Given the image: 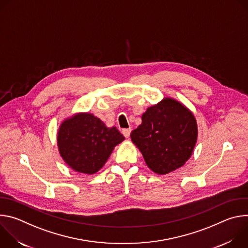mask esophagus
Returning <instances> with one entry per match:
<instances>
[{"mask_svg":"<svg viewBox=\"0 0 248 248\" xmlns=\"http://www.w3.org/2000/svg\"><path fill=\"white\" fill-rule=\"evenodd\" d=\"M130 132H131V129H130V128H124V129H123V134L124 135L125 138H128V137H129Z\"/></svg>","mask_w":248,"mask_h":248,"instance_id":"1","label":"esophagus"}]
</instances>
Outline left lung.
I'll return each instance as SVG.
<instances>
[{
	"label": "left lung",
	"mask_w": 248,
	"mask_h": 248,
	"mask_svg": "<svg viewBox=\"0 0 248 248\" xmlns=\"http://www.w3.org/2000/svg\"><path fill=\"white\" fill-rule=\"evenodd\" d=\"M130 138L149 169L166 174L190 158L197 140V124L183 104L165 98L146 110L142 123L130 133Z\"/></svg>",
	"instance_id": "left-lung-1"
}]
</instances>
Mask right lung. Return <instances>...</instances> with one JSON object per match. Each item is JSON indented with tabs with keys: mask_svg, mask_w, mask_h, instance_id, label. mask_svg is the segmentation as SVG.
Instances as JSON below:
<instances>
[{
	"mask_svg": "<svg viewBox=\"0 0 248 248\" xmlns=\"http://www.w3.org/2000/svg\"><path fill=\"white\" fill-rule=\"evenodd\" d=\"M124 140L117 127H107L89 113H79L62 122L57 136L63 161L73 170L87 174L97 172Z\"/></svg>",
	"mask_w": 248,
	"mask_h": 248,
	"instance_id": "obj_1",
	"label": "right lung"
}]
</instances>
